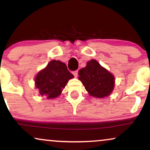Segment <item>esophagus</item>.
<instances>
[{"label":"esophagus","mask_w":150,"mask_h":150,"mask_svg":"<svg viewBox=\"0 0 150 150\" xmlns=\"http://www.w3.org/2000/svg\"><path fill=\"white\" fill-rule=\"evenodd\" d=\"M72 73H73V74H74V76L75 77H77L78 76V70L74 71Z\"/></svg>","instance_id":"34e87169"}]
</instances>
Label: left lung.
I'll use <instances>...</instances> for the list:
<instances>
[{
	"label": "left lung",
	"instance_id": "left-lung-1",
	"mask_svg": "<svg viewBox=\"0 0 150 150\" xmlns=\"http://www.w3.org/2000/svg\"><path fill=\"white\" fill-rule=\"evenodd\" d=\"M79 75V79L85 86L86 91L93 97H106L114 89V76L95 59L88 61L86 67L80 69Z\"/></svg>",
	"mask_w": 150,
	"mask_h": 150
}]
</instances>
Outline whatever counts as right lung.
<instances>
[{"mask_svg":"<svg viewBox=\"0 0 150 150\" xmlns=\"http://www.w3.org/2000/svg\"><path fill=\"white\" fill-rule=\"evenodd\" d=\"M72 78L74 75L64 63L52 60L37 74L35 83L41 96L52 99L61 95L67 82Z\"/></svg>","mask_w":150,"mask_h":150,"instance_id":"right-lung-1","label":"right lung"}]
</instances>
